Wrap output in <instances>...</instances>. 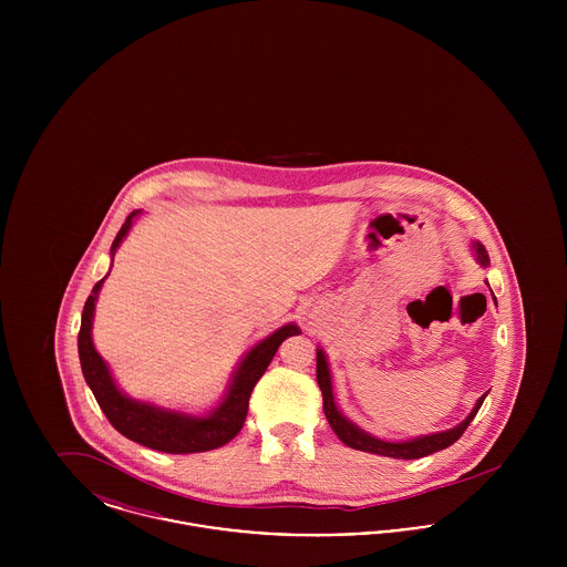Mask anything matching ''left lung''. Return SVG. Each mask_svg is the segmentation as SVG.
<instances>
[{
	"label": "left lung",
	"mask_w": 567,
	"mask_h": 567,
	"mask_svg": "<svg viewBox=\"0 0 567 567\" xmlns=\"http://www.w3.org/2000/svg\"><path fill=\"white\" fill-rule=\"evenodd\" d=\"M472 252L478 261L481 268L488 266V255H486L485 246L478 243H472ZM488 285V282H486ZM493 301L497 306V299L493 296ZM317 380L323 393V410L329 425L333 433L354 451H363V453H372V455H380V457L391 458H421L444 451L446 446H451L453 442H457L461 433L467 430V425L472 423V419L476 416V412L481 410V405L485 402L486 393L483 398H478L476 405L472 408V412L446 432L430 433V435H419V437H410V440H382L372 433L363 432L359 425H354L351 419H347L342 414V410L336 404L333 398V382H331V370L327 363V354L323 349H317Z\"/></svg>",
	"instance_id": "obj_1"
}]
</instances>
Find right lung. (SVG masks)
<instances>
[{
    "mask_svg": "<svg viewBox=\"0 0 567 567\" xmlns=\"http://www.w3.org/2000/svg\"><path fill=\"white\" fill-rule=\"evenodd\" d=\"M140 215L142 210H134L125 218L121 231L116 234L114 243L110 246L112 259L116 248L125 240L135 218ZM106 278L109 274L93 287L91 296L86 297V303L82 308L79 357H81L84 380L93 391L97 404L109 416L112 427L142 446H148L162 453H172V455L206 453L234 440L243 430L246 412H248V400L257 380L268 370L278 347L289 336L301 333V329L296 323L282 324L276 331H271L270 336L259 340L255 347H250V351L244 352L240 363L236 365L231 380L227 384L225 395L206 414H189V412L172 410L153 402H142L123 393V389L116 384V380L110 372L109 363L102 359L100 352L95 351V344H93L91 329H93V317H95V301Z\"/></svg>",
    "mask_w": 567,
    "mask_h": 567,
    "instance_id": "1",
    "label": "right lung"
}]
</instances>
